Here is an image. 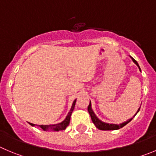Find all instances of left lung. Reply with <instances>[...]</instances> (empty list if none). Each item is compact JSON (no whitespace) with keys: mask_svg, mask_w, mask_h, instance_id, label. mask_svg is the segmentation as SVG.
<instances>
[{"mask_svg":"<svg viewBox=\"0 0 156 156\" xmlns=\"http://www.w3.org/2000/svg\"><path fill=\"white\" fill-rule=\"evenodd\" d=\"M132 58V57H131ZM132 61H133L135 63V65H137L138 67H139V70L141 71V68L140 67H139V64H138V62H136V61L133 58H132ZM139 110H140V108H139V109H138L137 112H136V114H137L138 112H139ZM88 113L90 114V116H91V120H92L93 123L94 124V126H96V128H98V129H100V130H117V129H121V128L124 127L126 125H127L129 122H130L132 120V119H129L128 121H126V122H123V123H122V124H119V125H115V124H108V123H105V122H101V120H99V119H98V118L96 117L95 114L94 113V112L92 111V109H91V101H90L89 103V105L88 106ZM136 114L134 116L136 115ZM133 116V118H134Z\"/></svg>","mask_w":156,"mask_h":156,"instance_id":"8db88e82","label":"left lung"}]
</instances>
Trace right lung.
Returning a JSON list of instances; mask_svg holds the SVG:
<instances>
[{"label": "right lung", "mask_w": 156, "mask_h": 156, "mask_svg": "<svg viewBox=\"0 0 156 156\" xmlns=\"http://www.w3.org/2000/svg\"><path fill=\"white\" fill-rule=\"evenodd\" d=\"M75 102H76V99L74 101L73 104H72V106H71V110H70V112H68L66 119H65L62 122H61V123H58V124H56V125H46V126H45V125L44 126V125H39L38 126L39 127L41 128L44 131L48 130V129H52L53 131H57V132H58V131L65 130V129L67 128V126H68L70 123V119H71V113H72L74 108H75ZM30 125L32 126H35V125L32 124V123H30Z\"/></svg>", "instance_id": "right-lung-1"}]
</instances>
